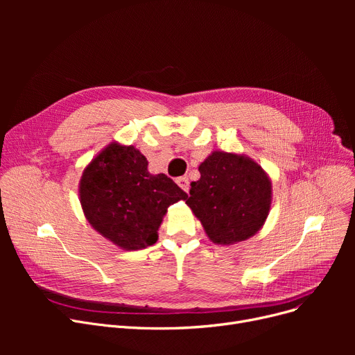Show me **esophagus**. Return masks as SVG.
<instances>
[{"instance_id": "1", "label": "esophagus", "mask_w": 355, "mask_h": 355, "mask_svg": "<svg viewBox=\"0 0 355 355\" xmlns=\"http://www.w3.org/2000/svg\"><path fill=\"white\" fill-rule=\"evenodd\" d=\"M177 184L180 185L181 190H184L185 193H189L190 182H189V178H187V177H180V178H177Z\"/></svg>"}]
</instances>
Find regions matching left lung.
<instances>
[{"label":"left lung","mask_w":355,"mask_h":355,"mask_svg":"<svg viewBox=\"0 0 355 355\" xmlns=\"http://www.w3.org/2000/svg\"><path fill=\"white\" fill-rule=\"evenodd\" d=\"M185 204L216 245L232 246L263 227L272 206V181L245 154L213 151L200 166Z\"/></svg>","instance_id":"obj_1"}]
</instances>
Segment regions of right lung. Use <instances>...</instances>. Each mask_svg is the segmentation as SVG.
I'll list each match as a JSON object with an SVG mask.
<instances>
[{"mask_svg": "<svg viewBox=\"0 0 355 355\" xmlns=\"http://www.w3.org/2000/svg\"><path fill=\"white\" fill-rule=\"evenodd\" d=\"M187 197L165 174L149 173L139 149L116 141L85 166L79 182L89 225L123 250L154 245L168 207Z\"/></svg>", "mask_w": 355, "mask_h": 355, "instance_id": "add662e5", "label": "right lung"}]
</instances>
